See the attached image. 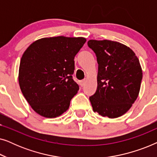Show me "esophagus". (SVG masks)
<instances>
[{"mask_svg": "<svg viewBox=\"0 0 157 157\" xmlns=\"http://www.w3.org/2000/svg\"><path fill=\"white\" fill-rule=\"evenodd\" d=\"M85 83H86V81H85V80H83V81H81L80 82H79V83H80V86L81 87H83V86L85 85Z\"/></svg>", "mask_w": 157, "mask_h": 157, "instance_id": "obj_1", "label": "esophagus"}]
</instances>
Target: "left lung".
<instances>
[{
  "mask_svg": "<svg viewBox=\"0 0 157 157\" xmlns=\"http://www.w3.org/2000/svg\"><path fill=\"white\" fill-rule=\"evenodd\" d=\"M98 62L97 89L89 97L94 112L111 119L129 110L138 97L142 70L134 51L112 40H89Z\"/></svg>",
  "mask_w": 157,
  "mask_h": 157,
  "instance_id": "left-lung-1",
  "label": "left lung"
}]
</instances>
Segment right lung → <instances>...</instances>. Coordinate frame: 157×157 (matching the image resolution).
Masks as SVG:
<instances>
[{
	"mask_svg": "<svg viewBox=\"0 0 157 157\" xmlns=\"http://www.w3.org/2000/svg\"><path fill=\"white\" fill-rule=\"evenodd\" d=\"M82 37L44 38L30 45L22 56L18 81L31 108L46 118L68 110L79 86L73 79L74 57L86 42Z\"/></svg>",
	"mask_w": 157,
	"mask_h": 157,
	"instance_id": "add662e5",
	"label": "right lung"
}]
</instances>
